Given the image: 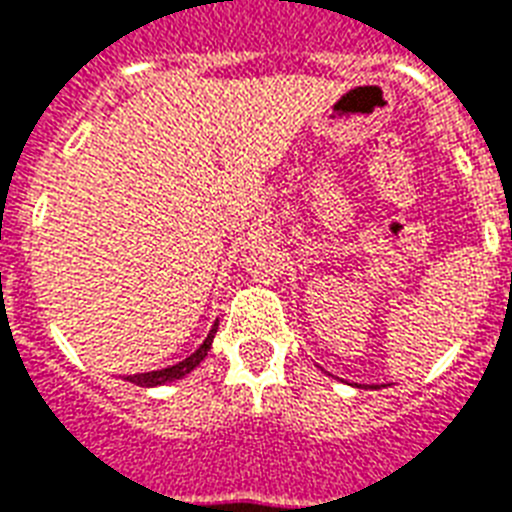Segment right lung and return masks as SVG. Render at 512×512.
<instances>
[{
	"mask_svg": "<svg viewBox=\"0 0 512 512\" xmlns=\"http://www.w3.org/2000/svg\"><path fill=\"white\" fill-rule=\"evenodd\" d=\"M217 332V324L212 327V332L207 335V340H204V345H201L196 353H191V356L185 358V361H180V364L175 366H167V369H159V372H146V374H130L127 377V382H135V385H140V388H154V385H164V382H172V380H180V377H185V374L191 372V369H196V366L204 361V356H207V350L212 348V337H215Z\"/></svg>",
	"mask_w": 512,
	"mask_h": 512,
	"instance_id": "obj_1",
	"label": "right lung"
}]
</instances>
